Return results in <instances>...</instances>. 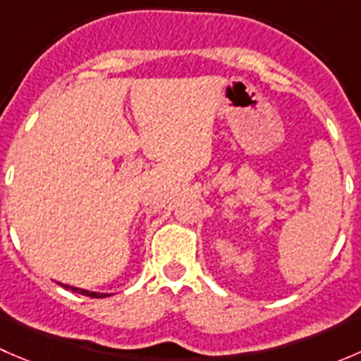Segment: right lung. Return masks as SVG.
Returning a JSON list of instances; mask_svg holds the SVG:
<instances>
[{
	"mask_svg": "<svg viewBox=\"0 0 361 361\" xmlns=\"http://www.w3.org/2000/svg\"><path fill=\"white\" fill-rule=\"evenodd\" d=\"M61 286H64V288H66V290H71V292H76V293L85 295V297H92V298H103V297H108V293L89 292V290H82V288H76V286H69V285H61Z\"/></svg>",
	"mask_w": 361,
	"mask_h": 361,
	"instance_id": "obj_1",
	"label": "right lung"
}]
</instances>
